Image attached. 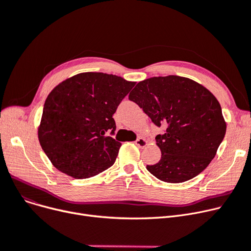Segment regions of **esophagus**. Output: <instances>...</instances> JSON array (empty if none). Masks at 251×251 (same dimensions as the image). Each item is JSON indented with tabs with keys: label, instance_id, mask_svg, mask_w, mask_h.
Instances as JSON below:
<instances>
[{
	"label": "esophagus",
	"instance_id": "1",
	"mask_svg": "<svg viewBox=\"0 0 251 251\" xmlns=\"http://www.w3.org/2000/svg\"><path fill=\"white\" fill-rule=\"evenodd\" d=\"M135 143L139 147V148H144V147H146L147 144H148V142H147L144 138H138Z\"/></svg>",
	"mask_w": 251,
	"mask_h": 251
}]
</instances>
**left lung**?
I'll list each match as a JSON object with an SVG mask.
<instances>
[{"label": "left lung", "instance_id": "8db88e82", "mask_svg": "<svg viewBox=\"0 0 251 251\" xmlns=\"http://www.w3.org/2000/svg\"><path fill=\"white\" fill-rule=\"evenodd\" d=\"M128 99L157 126L161 159L147 169L158 179L179 183L196 177L214 159L226 134L222 108L203 86L179 76L153 77L137 84Z\"/></svg>", "mask_w": 251, "mask_h": 251}]
</instances>
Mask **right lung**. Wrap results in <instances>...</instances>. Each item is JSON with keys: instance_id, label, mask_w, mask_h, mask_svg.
<instances>
[{"instance_id": "add662e5", "label": "right lung", "mask_w": 251, "mask_h": 251, "mask_svg": "<svg viewBox=\"0 0 251 251\" xmlns=\"http://www.w3.org/2000/svg\"><path fill=\"white\" fill-rule=\"evenodd\" d=\"M122 77L82 73L58 84L44 102L38 139L52 165L89 178L113 165L122 144L112 115L135 86Z\"/></svg>"}]
</instances>
